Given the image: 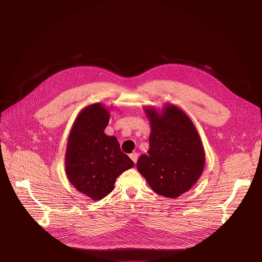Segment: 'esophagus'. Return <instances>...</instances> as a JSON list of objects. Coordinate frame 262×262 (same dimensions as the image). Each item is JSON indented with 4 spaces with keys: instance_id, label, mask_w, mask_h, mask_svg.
<instances>
[{
    "instance_id": "obj_1",
    "label": "esophagus",
    "mask_w": 262,
    "mask_h": 262,
    "mask_svg": "<svg viewBox=\"0 0 262 262\" xmlns=\"http://www.w3.org/2000/svg\"><path fill=\"white\" fill-rule=\"evenodd\" d=\"M130 159L134 161V163H137V160H138V154L137 152H133L129 155Z\"/></svg>"
}]
</instances>
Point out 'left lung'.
Here are the masks:
<instances>
[{
	"label": "left lung",
	"mask_w": 262,
	"mask_h": 262,
	"mask_svg": "<svg viewBox=\"0 0 262 262\" xmlns=\"http://www.w3.org/2000/svg\"><path fill=\"white\" fill-rule=\"evenodd\" d=\"M150 124L149 149L137 168L155 193L177 198L189 190L204 168L205 152L193 121L176 105L144 107Z\"/></svg>",
	"instance_id": "obj_1"
}]
</instances>
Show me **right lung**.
Masks as SVG:
<instances>
[{"mask_svg": "<svg viewBox=\"0 0 262 262\" xmlns=\"http://www.w3.org/2000/svg\"><path fill=\"white\" fill-rule=\"evenodd\" d=\"M110 118V110L102 103L91 104L79 113L68 136L66 176L80 193L93 200L106 197L116 179L134 166L121 151L117 138L104 133Z\"/></svg>", "mask_w": 262, "mask_h": 262, "instance_id": "add662e5", "label": "right lung"}]
</instances>
